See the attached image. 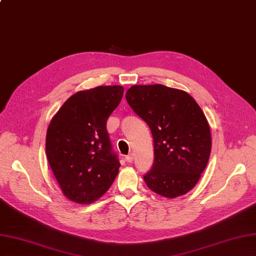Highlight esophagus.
Here are the masks:
<instances>
[{"label": "esophagus", "instance_id": "1", "mask_svg": "<svg viewBox=\"0 0 256 256\" xmlns=\"http://www.w3.org/2000/svg\"><path fill=\"white\" fill-rule=\"evenodd\" d=\"M126 162H128V163H132V162H134V155L132 154H129L126 156Z\"/></svg>", "mask_w": 256, "mask_h": 256}]
</instances>
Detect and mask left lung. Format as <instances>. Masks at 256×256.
Returning <instances> with one entry per match:
<instances>
[{"label": "left lung", "mask_w": 256, "mask_h": 256, "mask_svg": "<svg viewBox=\"0 0 256 256\" xmlns=\"http://www.w3.org/2000/svg\"><path fill=\"white\" fill-rule=\"evenodd\" d=\"M126 100L151 129L154 163L143 179L165 198L186 194L196 184L210 158L206 117L188 93L163 84L132 86Z\"/></svg>", "instance_id": "8db88e82"}]
</instances>
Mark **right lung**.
Masks as SVG:
<instances>
[{
  "instance_id": "add662e5",
  "label": "right lung",
  "mask_w": 256,
  "mask_h": 256,
  "mask_svg": "<svg viewBox=\"0 0 256 256\" xmlns=\"http://www.w3.org/2000/svg\"><path fill=\"white\" fill-rule=\"evenodd\" d=\"M122 94V86L79 91L67 100L48 124L46 141L48 164L70 201L94 202L114 182L120 163L106 122Z\"/></svg>"
}]
</instances>
